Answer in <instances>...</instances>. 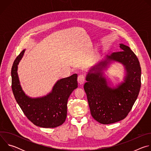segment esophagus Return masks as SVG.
Instances as JSON below:
<instances>
[{"label":"esophagus","mask_w":151,"mask_h":151,"mask_svg":"<svg viewBox=\"0 0 151 151\" xmlns=\"http://www.w3.org/2000/svg\"><path fill=\"white\" fill-rule=\"evenodd\" d=\"M85 81V78L83 75H79V76L78 78V82L80 85H82L84 83Z\"/></svg>","instance_id":"esophagus-1"}]
</instances>
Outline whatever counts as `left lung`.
<instances>
[{
    "mask_svg": "<svg viewBox=\"0 0 151 151\" xmlns=\"http://www.w3.org/2000/svg\"><path fill=\"white\" fill-rule=\"evenodd\" d=\"M121 51L106 55L92 66L86 75L84 90L91 114L103 124L124 119L136 101L141 86V68L139 60L130 47L119 44ZM115 62L124 68L123 81L114 84L100 75L99 70Z\"/></svg>",
    "mask_w": 151,
    "mask_h": 151,
    "instance_id": "1",
    "label": "left lung"
}]
</instances>
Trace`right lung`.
I'll list each match as a JSON object with an SVG mask.
<instances>
[{
  "label": "right lung",
  "instance_id": "obj_1",
  "mask_svg": "<svg viewBox=\"0 0 151 151\" xmlns=\"http://www.w3.org/2000/svg\"><path fill=\"white\" fill-rule=\"evenodd\" d=\"M26 50L15 58L11 70L12 89L15 99L27 118L35 125L55 128L62 125L67 116V103L73 91L78 88V75L58 80L46 96L30 97L23 91L18 75V65Z\"/></svg>",
  "mask_w": 151,
  "mask_h": 151
}]
</instances>
